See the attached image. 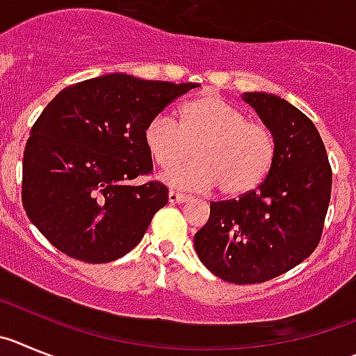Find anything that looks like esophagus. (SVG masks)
<instances>
[{
	"mask_svg": "<svg viewBox=\"0 0 356 356\" xmlns=\"http://www.w3.org/2000/svg\"><path fill=\"white\" fill-rule=\"evenodd\" d=\"M190 198H191L190 195L179 193V191H175V190L168 191V202H170V204H182V202L190 200Z\"/></svg>",
	"mask_w": 356,
	"mask_h": 356,
	"instance_id": "obj_1",
	"label": "esophagus"
}]
</instances>
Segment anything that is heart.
<instances>
[{"instance_id": "b5f03b06", "label": "heart", "mask_w": 356, "mask_h": 356, "mask_svg": "<svg viewBox=\"0 0 356 356\" xmlns=\"http://www.w3.org/2000/svg\"><path fill=\"white\" fill-rule=\"evenodd\" d=\"M143 142L156 165L170 168L163 174L165 182L197 190L216 186L227 197L257 188L277 158L273 131L246 120L241 110L216 95L184 102L179 122L168 115L154 117L143 131ZM191 146L195 161L181 165Z\"/></svg>"}]
</instances>
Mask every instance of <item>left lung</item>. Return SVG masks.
<instances>
[{
    "label": "left lung",
    "instance_id": "obj_1",
    "mask_svg": "<svg viewBox=\"0 0 356 356\" xmlns=\"http://www.w3.org/2000/svg\"><path fill=\"white\" fill-rule=\"evenodd\" d=\"M277 140L268 177L238 200L211 202L195 234L198 259L230 284H261L293 270L319 245L332 193L325 143L305 113L278 95L246 92Z\"/></svg>",
    "mask_w": 356,
    "mask_h": 356
}]
</instances>
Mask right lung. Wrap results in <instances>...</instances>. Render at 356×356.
<instances>
[{"label": "right lung", "instance_id": "right-lung-1", "mask_svg": "<svg viewBox=\"0 0 356 356\" xmlns=\"http://www.w3.org/2000/svg\"><path fill=\"white\" fill-rule=\"evenodd\" d=\"M198 83L106 74L63 88L33 124L22 158V206L53 246L101 264L142 241L168 188L152 172L147 124Z\"/></svg>", "mask_w": 356, "mask_h": 356}]
</instances>
